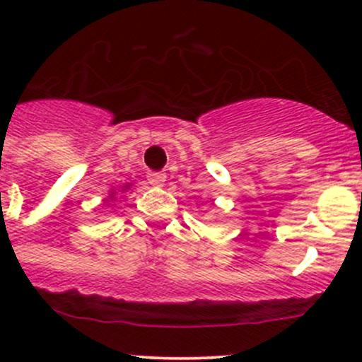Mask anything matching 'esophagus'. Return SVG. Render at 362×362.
Masks as SVG:
<instances>
[{"label":"esophagus","instance_id":"esophagus-1","mask_svg":"<svg viewBox=\"0 0 362 362\" xmlns=\"http://www.w3.org/2000/svg\"><path fill=\"white\" fill-rule=\"evenodd\" d=\"M147 180L151 185L160 187V185L164 184V180H166V173H163V171H148Z\"/></svg>","mask_w":362,"mask_h":362}]
</instances>
